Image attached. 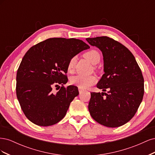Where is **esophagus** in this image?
Here are the masks:
<instances>
[{
    "instance_id": "esophagus-1",
    "label": "esophagus",
    "mask_w": 155,
    "mask_h": 155,
    "mask_svg": "<svg viewBox=\"0 0 155 155\" xmlns=\"http://www.w3.org/2000/svg\"><path fill=\"white\" fill-rule=\"evenodd\" d=\"M83 92H84V90H82L81 88H79V94H81V93Z\"/></svg>"
}]
</instances>
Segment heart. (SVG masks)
Segmentation results:
<instances>
[{
    "mask_svg": "<svg viewBox=\"0 0 155 155\" xmlns=\"http://www.w3.org/2000/svg\"><path fill=\"white\" fill-rule=\"evenodd\" d=\"M85 57L89 62L91 63L92 64H96L100 62V55L98 51L94 50H92L87 51L84 54ZM75 58H73L69 61L68 64V70L69 71L72 70L74 66ZM96 81V78L93 76H85L81 75H77L71 78L70 79V83L72 85H76L79 88L81 89H85L94 85Z\"/></svg>",
    "mask_w": 155,
    "mask_h": 155,
    "instance_id": "b5f03b06",
    "label": "heart"
}]
</instances>
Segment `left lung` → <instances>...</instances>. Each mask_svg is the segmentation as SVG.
Instances as JSON below:
<instances>
[{"label": "left lung", "instance_id": "8db88e82", "mask_svg": "<svg viewBox=\"0 0 155 155\" xmlns=\"http://www.w3.org/2000/svg\"><path fill=\"white\" fill-rule=\"evenodd\" d=\"M86 40L101 51L105 73L97 87L104 92L108 91V93H91L88 110L97 123L118 127L133 118L142 101V71L133 54L119 42L107 36Z\"/></svg>", "mask_w": 155, "mask_h": 155}]
</instances>
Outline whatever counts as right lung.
I'll return each instance as SVG.
<instances>
[{"label": "right lung", "mask_w": 155, "mask_h": 155, "mask_svg": "<svg viewBox=\"0 0 155 155\" xmlns=\"http://www.w3.org/2000/svg\"><path fill=\"white\" fill-rule=\"evenodd\" d=\"M89 48L79 39L50 38L27 51L17 72L16 94L23 112L32 123L50 126L65 116L79 94L77 87L63 86L68 81V62ZM59 84L62 87L54 94L53 87Z\"/></svg>", "instance_id": "obj_1"}]
</instances>
